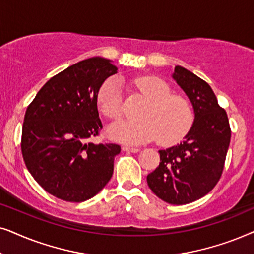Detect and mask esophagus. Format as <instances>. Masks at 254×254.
Listing matches in <instances>:
<instances>
[{"label": "esophagus", "instance_id": "esophagus-1", "mask_svg": "<svg viewBox=\"0 0 254 254\" xmlns=\"http://www.w3.org/2000/svg\"><path fill=\"white\" fill-rule=\"evenodd\" d=\"M122 150L125 152H131V153H137V152H139V148L130 147V146H123L122 147Z\"/></svg>", "mask_w": 254, "mask_h": 254}]
</instances>
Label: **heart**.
I'll list each match as a JSON object with an SVG mask.
<instances>
[{
    "label": "heart",
    "instance_id": "b5f03b06",
    "mask_svg": "<svg viewBox=\"0 0 254 254\" xmlns=\"http://www.w3.org/2000/svg\"><path fill=\"white\" fill-rule=\"evenodd\" d=\"M138 89L150 100L141 121H118L110 124L107 134L111 140L125 145H139L158 138L164 145L180 140L190 129L192 113L184 97L171 95L168 84L157 76H140L134 80ZM97 106L109 120L121 117L122 84L113 76L101 84L96 96Z\"/></svg>",
    "mask_w": 254,
    "mask_h": 254
}]
</instances>
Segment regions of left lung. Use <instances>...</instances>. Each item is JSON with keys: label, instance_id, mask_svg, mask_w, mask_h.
Instances as JSON below:
<instances>
[{"label": "left lung", "instance_id": "obj_1", "mask_svg": "<svg viewBox=\"0 0 254 254\" xmlns=\"http://www.w3.org/2000/svg\"><path fill=\"white\" fill-rule=\"evenodd\" d=\"M194 110L184 141L160 150V164L147 175L151 190L171 204H187L207 195L221 178L231 130L211 87L185 67L172 74Z\"/></svg>", "mask_w": 254, "mask_h": 254}]
</instances>
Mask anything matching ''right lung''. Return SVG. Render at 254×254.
Instances as JSON below:
<instances>
[{"mask_svg": "<svg viewBox=\"0 0 254 254\" xmlns=\"http://www.w3.org/2000/svg\"><path fill=\"white\" fill-rule=\"evenodd\" d=\"M116 73L109 59L82 60L51 77L26 109L22 154L33 179L51 195L87 201L113 177L121 146L89 139L102 129L97 92Z\"/></svg>", "mask_w": 254, "mask_h": 254, "instance_id": "1", "label": "right lung"}]
</instances>
